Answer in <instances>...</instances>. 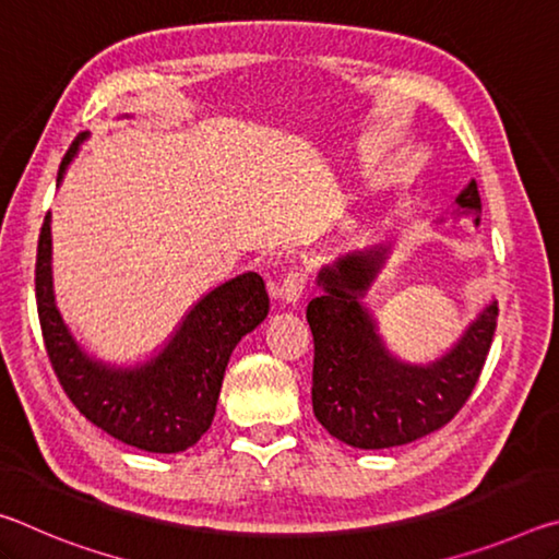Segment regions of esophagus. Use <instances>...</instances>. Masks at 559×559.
<instances>
[{
	"label": "esophagus",
	"mask_w": 559,
	"mask_h": 559,
	"mask_svg": "<svg viewBox=\"0 0 559 559\" xmlns=\"http://www.w3.org/2000/svg\"><path fill=\"white\" fill-rule=\"evenodd\" d=\"M302 288H306V278H302V273L290 271L276 288V298H281L286 306H296V302L302 298Z\"/></svg>",
	"instance_id": "esophagus-1"
}]
</instances>
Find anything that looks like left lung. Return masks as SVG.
<instances>
[{"label":"left lung","mask_w":559,"mask_h":559,"mask_svg":"<svg viewBox=\"0 0 559 559\" xmlns=\"http://www.w3.org/2000/svg\"><path fill=\"white\" fill-rule=\"evenodd\" d=\"M459 214L480 222L476 179L456 197ZM392 243L337 257L318 273V298L306 318L313 333L316 419L355 449H390L441 429L476 386L493 343L498 302L490 300L459 343L429 365H409L384 347L370 310L359 298L382 271Z\"/></svg>","instance_id":"1"}]
</instances>
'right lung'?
I'll list each match as a JSON object with an SVG mask.
<instances>
[{
  "label": "right lung",
  "instance_id": "obj_1",
  "mask_svg": "<svg viewBox=\"0 0 559 559\" xmlns=\"http://www.w3.org/2000/svg\"><path fill=\"white\" fill-rule=\"evenodd\" d=\"M88 132H81L59 167V182ZM36 310L46 355L63 392L91 424L128 447L179 453L212 427L224 370L239 340L269 316V293L259 273H241L206 293L189 310L155 357L116 367L83 349L53 300L51 214L36 249Z\"/></svg>",
  "mask_w": 559,
  "mask_h": 559
}]
</instances>
